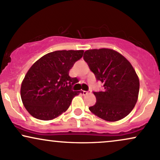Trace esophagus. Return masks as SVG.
<instances>
[{
  "label": "esophagus",
  "instance_id": "1",
  "mask_svg": "<svg viewBox=\"0 0 160 160\" xmlns=\"http://www.w3.org/2000/svg\"><path fill=\"white\" fill-rule=\"evenodd\" d=\"M82 95H87L88 94V93H89V91H82Z\"/></svg>",
  "mask_w": 160,
  "mask_h": 160
}]
</instances>
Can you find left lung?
Wrapping results in <instances>:
<instances>
[{
  "label": "left lung",
  "instance_id": "1",
  "mask_svg": "<svg viewBox=\"0 0 160 160\" xmlns=\"http://www.w3.org/2000/svg\"><path fill=\"white\" fill-rule=\"evenodd\" d=\"M83 59L104 87L103 91L93 92L97 101L89 111L109 122L123 119L138 98L140 83L132 65L120 52L107 48L88 49Z\"/></svg>",
  "mask_w": 160,
  "mask_h": 160
}]
</instances>
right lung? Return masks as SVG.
Listing matches in <instances>:
<instances>
[{
    "instance_id": "add662e5",
    "label": "right lung",
    "mask_w": 160,
    "mask_h": 160,
    "mask_svg": "<svg viewBox=\"0 0 160 160\" xmlns=\"http://www.w3.org/2000/svg\"><path fill=\"white\" fill-rule=\"evenodd\" d=\"M83 50H58L47 53L33 64L22 82L21 98L25 109L34 118L51 120L69 108L78 82L69 71L83 55Z\"/></svg>"
}]
</instances>
